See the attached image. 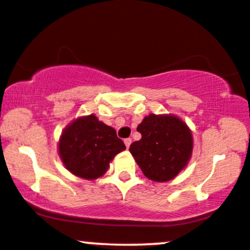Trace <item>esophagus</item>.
Wrapping results in <instances>:
<instances>
[{
    "label": "esophagus",
    "instance_id": "34e87169",
    "mask_svg": "<svg viewBox=\"0 0 250 250\" xmlns=\"http://www.w3.org/2000/svg\"><path fill=\"white\" fill-rule=\"evenodd\" d=\"M125 146H127V149H129V146H130V144H131V138H125Z\"/></svg>",
    "mask_w": 250,
    "mask_h": 250
}]
</instances>
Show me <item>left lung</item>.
Segmentation results:
<instances>
[{
	"label": "left lung",
	"mask_w": 250,
	"mask_h": 250,
	"mask_svg": "<svg viewBox=\"0 0 250 250\" xmlns=\"http://www.w3.org/2000/svg\"><path fill=\"white\" fill-rule=\"evenodd\" d=\"M137 131L142 137L131 143L129 151L146 178L169 182L186 167L193 138L179 117L150 114L138 125Z\"/></svg>",
	"instance_id": "8db88e82"
}]
</instances>
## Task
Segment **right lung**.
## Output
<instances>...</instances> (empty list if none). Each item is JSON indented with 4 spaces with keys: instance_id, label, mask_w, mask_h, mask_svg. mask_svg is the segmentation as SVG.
I'll return each instance as SVG.
<instances>
[{
    "instance_id": "1",
    "label": "right lung",
    "mask_w": 250,
    "mask_h": 250,
    "mask_svg": "<svg viewBox=\"0 0 250 250\" xmlns=\"http://www.w3.org/2000/svg\"><path fill=\"white\" fill-rule=\"evenodd\" d=\"M58 149L66 169L74 176L93 180L104 176L109 162L125 146L115 129L91 114L74 120L64 129Z\"/></svg>"
}]
</instances>
